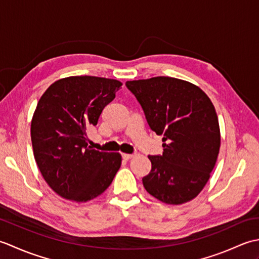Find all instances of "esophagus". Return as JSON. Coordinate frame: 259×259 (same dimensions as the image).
<instances>
[{"label":"esophagus","instance_id":"34e87169","mask_svg":"<svg viewBox=\"0 0 259 259\" xmlns=\"http://www.w3.org/2000/svg\"><path fill=\"white\" fill-rule=\"evenodd\" d=\"M134 157V155H130V153H122V158L124 159V160H129V159H131Z\"/></svg>","mask_w":259,"mask_h":259}]
</instances>
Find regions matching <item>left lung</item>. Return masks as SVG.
I'll return each instance as SVG.
<instances>
[{
	"label": "left lung",
	"mask_w": 259,
	"mask_h": 259,
	"mask_svg": "<svg viewBox=\"0 0 259 259\" xmlns=\"http://www.w3.org/2000/svg\"><path fill=\"white\" fill-rule=\"evenodd\" d=\"M151 130L163 136V152L148 156L151 171L142 184L169 205L194 199L216 164L221 148L218 117L200 88L170 76L126 81Z\"/></svg>",
	"instance_id": "8db88e82"
}]
</instances>
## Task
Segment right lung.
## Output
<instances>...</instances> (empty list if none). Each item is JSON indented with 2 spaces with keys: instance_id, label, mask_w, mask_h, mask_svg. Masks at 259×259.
Returning a JSON list of instances; mask_svg holds the SVG:
<instances>
[{
  "instance_id": "add662e5",
  "label": "right lung",
  "mask_w": 259,
  "mask_h": 259,
  "mask_svg": "<svg viewBox=\"0 0 259 259\" xmlns=\"http://www.w3.org/2000/svg\"><path fill=\"white\" fill-rule=\"evenodd\" d=\"M121 85L113 79L69 76L52 83L38 100L31 122L33 153L47 184L62 198L85 202L111 185L120 153L91 149L87 130L97 125Z\"/></svg>"
}]
</instances>
